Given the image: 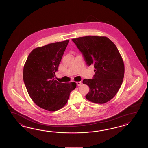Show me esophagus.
Here are the masks:
<instances>
[{"label": "esophagus", "mask_w": 148, "mask_h": 148, "mask_svg": "<svg viewBox=\"0 0 148 148\" xmlns=\"http://www.w3.org/2000/svg\"><path fill=\"white\" fill-rule=\"evenodd\" d=\"M76 85L77 86H80L81 85V84H82V83L80 82V81H78V82H76Z\"/></svg>", "instance_id": "obj_1"}]
</instances>
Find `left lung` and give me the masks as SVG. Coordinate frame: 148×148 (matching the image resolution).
Wrapping results in <instances>:
<instances>
[{"instance_id": "obj_1", "label": "left lung", "mask_w": 148, "mask_h": 148, "mask_svg": "<svg viewBox=\"0 0 148 148\" xmlns=\"http://www.w3.org/2000/svg\"><path fill=\"white\" fill-rule=\"evenodd\" d=\"M88 66H94L93 79H84L90 91L86 98L94 103L112 99L121 86L124 64L116 45L106 37L87 36L72 39Z\"/></svg>"}]
</instances>
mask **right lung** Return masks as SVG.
<instances>
[{
    "instance_id": "add662e5",
    "label": "right lung",
    "mask_w": 148,
    "mask_h": 148,
    "mask_svg": "<svg viewBox=\"0 0 148 148\" xmlns=\"http://www.w3.org/2000/svg\"><path fill=\"white\" fill-rule=\"evenodd\" d=\"M69 40L50 43L33 50L23 69V80L28 94L40 108L56 111L67 103L75 82L61 83L54 80Z\"/></svg>"
}]
</instances>
